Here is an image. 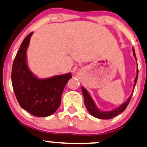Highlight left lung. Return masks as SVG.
<instances>
[{
  "label": "left lung",
  "mask_w": 147,
  "mask_h": 147,
  "mask_svg": "<svg viewBox=\"0 0 147 147\" xmlns=\"http://www.w3.org/2000/svg\"><path fill=\"white\" fill-rule=\"evenodd\" d=\"M133 51V55H134V58L137 60L135 55V51H134V48H132ZM137 76H138V68H137V76H136V78L134 79V87H133V90L131 94L130 95V96L128 98V99L127 100L126 102H125L124 103H122V105H119V107H117V108L114 109L113 110H110V111H102V110H100L98 107L96 106V103H95L94 100H93V98H91V96H90L89 93L88 92V90L85 88L84 87H81V90H82V93L83 96L84 98V102L85 105H86V108H87L88 111L90 113V114L93 117H96L98 119H111L113 117H115V116L118 115L119 114H120L121 113L124 111V110L126 109L127 106L129 104L130 100H131V96H132L133 92H134V87H135L136 83L137 81Z\"/></svg>",
  "instance_id": "8db88e82"
}]
</instances>
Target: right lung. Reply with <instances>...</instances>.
Segmentation results:
<instances>
[{
  "instance_id": "1",
  "label": "right lung",
  "mask_w": 147,
  "mask_h": 147,
  "mask_svg": "<svg viewBox=\"0 0 147 147\" xmlns=\"http://www.w3.org/2000/svg\"><path fill=\"white\" fill-rule=\"evenodd\" d=\"M32 34L24 39L16 54L12 68V85L22 108L36 117H47L59 107L63 89L72 76L68 73L40 78L30 70L27 50Z\"/></svg>"
}]
</instances>
